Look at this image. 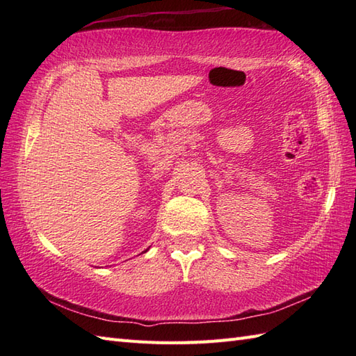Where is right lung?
Wrapping results in <instances>:
<instances>
[{"instance_id":"1","label":"right lung","mask_w":356,"mask_h":356,"mask_svg":"<svg viewBox=\"0 0 356 356\" xmlns=\"http://www.w3.org/2000/svg\"><path fill=\"white\" fill-rule=\"evenodd\" d=\"M147 251H148V249H147ZM147 251H143V252H147Z\"/></svg>"}]
</instances>
